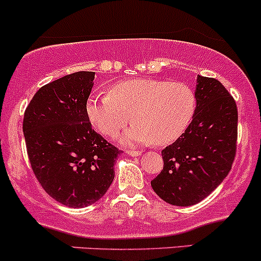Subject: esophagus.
Instances as JSON below:
<instances>
[{
  "instance_id": "esophagus-1",
  "label": "esophagus",
  "mask_w": 261,
  "mask_h": 261,
  "mask_svg": "<svg viewBox=\"0 0 261 261\" xmlns=\"http://www.w3.org/2000/svg\"><path fill=\"white\" fill-rule=\"evenodd\" d=\"M125 153H127L128 155H130V156H139V155L142 154L139 150H130V149L129 150H125Z\"/></svg>"
}]
</instances>
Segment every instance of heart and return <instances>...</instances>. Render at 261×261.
Listing matches in <instances>:
<instances>
[{"instance_id":"heart-1","label":"heart","mask_w":261,"mask_h":261,"mask_svg":"<svg viewBox=\"0 0 261 261\" xmlns=\"http://www.w3.org/2000/svg\"><path fill=\"white\" fill-rule=\"evenodd\" d=\"M197 97L191 86L156 79H129L110 87L108 95L87 99L86 113L96 130L121 137L125 145H166L180 138L194 119Z\"/></svg>"}]
</instances>
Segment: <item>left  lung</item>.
<instances>
[{
    "label": "left lung",
    "mask_w": 261,
    "mask_h": 261,
    "mask_svg": "<svg viewBox=\"0 0 261 261\" xmlns=\"http://www.w3.org/2000/svg\"><path fill=\"white\" fill-rule=\"evenodd\" d=\"M197 108L191 124L163 149L164 168L151 187L174 206H192L206 198L232 169L238 138V110L227 89L198 75Z\"/></svg>",
    "instance_id": "left-lung-1"
}]
</instances>
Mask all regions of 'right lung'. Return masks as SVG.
Returning <instances> with one entry per match:
<instances>
[{
  "label": "right lung",
  "mask_w": 261,
  "mask_h": 261,
  "mask_svg": "<svg viewBox=\"0 0 261 261\" xmlns=\"http://www.w3.org/2000/svg\"><path fill=\"white\" fill-rule=\"evenodd\" d=\"M95 72L44 85L25 108L23 133L32 170L45 192L72 208L95 203L115 178L122 150L92 129L86 103Z\"/></svg>",
  "instance_id": "add662e5"
}]
</instances>
